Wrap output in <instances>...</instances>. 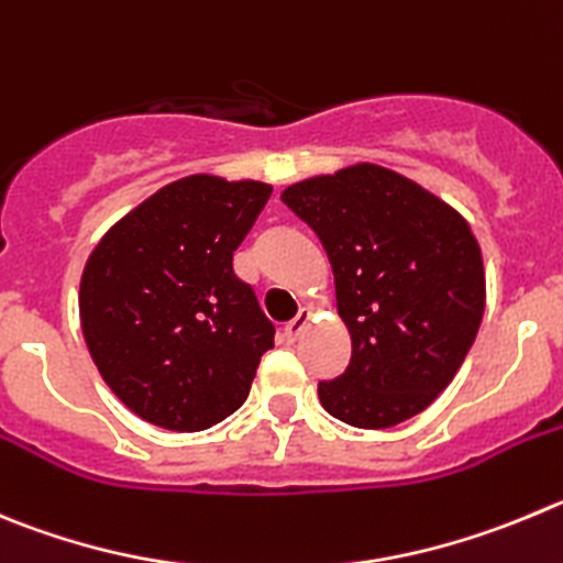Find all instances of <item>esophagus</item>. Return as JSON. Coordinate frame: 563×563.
<instances>
[{
	"instance_id": "esophagus-1",
	"label": "esophagus",
	"mask_w": 563,
	"mask_h": 563,
	"mask_svg": "<svg viewBox=\"0 0 563 563\" xmlns=\"http://www.w3.org/2000/svg\"><path fill=\"white\" fill-rule=\"evenodd\" d=\"M308 322H311V311H308V308H302V311H299L291 322L283 324V341L294 344V341L299 339V333L308 328Z\"/></svg>"
}]
</instances>
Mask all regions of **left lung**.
<instances>
[{"instance_id":"8db88e82","label":"left lung","mask_w":563,"mask_h":563,"mask_svg":"<svg viewBox=\"0 0 563 563\" xmlns=\"http://www.w3.org/2000/svg\"><path fill=\"white\" fill-rule=\"evenodd\" d=\"M283 202L322 241L353 358L319 383L330 417L394 428L422 413L464 364L486 306L470 224L375 163L294 183Z\"/></svg>"}]
</instances>
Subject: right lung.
I'll use <instances>...</instances> for the list:
<instances>
[{
	"mask_svg": "<svg viewBox=\"0 0 563 563\" xmlns=\"http://www.w3.org/2000/svg\"><path fill=\"white\" fill-rule=\"evenodd\" d=\"M272 186L191 175L104 233L80 280V324L110 391L157 428L194 433L241 408L275 346L233 252Z\"/></svg>",
	"mask_w": 563,
	"mask_h": 563,
	"instance_id": "1",
	"label": "right lung"
}]
</instances>
